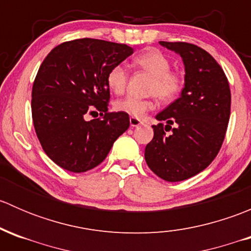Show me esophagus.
Segmentation results:
<instances>
[{
  "label": "esophagus",
  "instance_id": "34e87169",
  "mask_svg": "<svg viewBox=\"0 0 251 251\" xmlns=\"http://www.w3.org/2000/svg\"><path fill=\"white\" fill-rule=\"evenodd\" d=\"M141 124H142V121L140 120V119L132 118V116H131V118H130V125H131V127H137V126H140Z\"/></svg>",
  "mask_w": 251,
  "mask_h": 251
}]
</instances>
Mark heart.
Here are the masks:
<instances>
[{
	"mask_svg": "<svg viewBox=\"0 0 251 251\" xmlns=\"http://www.w3.org/2000/svg\"><path fill=\"white\" fill-rule=\"evenodd\" d=\"M133 64L153 76L149 92L156 95L164 102L174 100L183 87L181 75L170 72L171 63L163 52L158 50H147L133 59ZM128 74L123 64H118L109 70L107 75V85L111 92L121 95L127 85ZM116 111L127 114L132 118L140 119L147 111L155 108L154 100H141L136 97H126L116 100L114 104Z\"/></svg>",
	"mask_w": 251,
	"mask_h": 251,
	"instance_id": "b5f03b06",
	"label": "heart"
}]
</instances>
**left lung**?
Returning a JSON list of instances; mask_svg holds the SVG:
<instances>
[{"label": "left lung", "instance_id": "obj_1", "mask_svg": "<svg viewBox=\"0 0 251 251\" xmlns=\"http://www.w3.org/2000/svg\"><path fill=\"white\" fill-rule=\"evenodd\" d=\"M159 44L181 55L184 87L179 98L155 116L166 125L151 126L154 137L144 158L156 176L178 182L201 173L219 153L231 114V90L222 68L203 48L187 42Z\"/></svg>", "mask_w": 251, "mask_h": 251}]
</instances>
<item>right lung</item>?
I'll return each instance as SVG.
<instances>
[{
  "instance_id": "add662e5",
  "label": "right lung",
  "mask_w": 251,
  "mask_h": 251,
  "mask_svg": "<svg viewBox=\"0 0 251 251\" xmlns=\"http://www.w3.org/2000/svg\"><path fill=\"white\" fill-rule=\"evenodd\" d=\"M132 53L127 45L78 39L45 58L32 86V121L42 149L58 166L72 173L96 168L128 128L127 114L108 113L107 75ZM97 110L102 119L85 120Z\"/></svg>"
}]
</instances>
